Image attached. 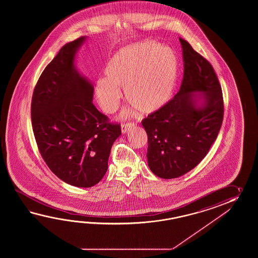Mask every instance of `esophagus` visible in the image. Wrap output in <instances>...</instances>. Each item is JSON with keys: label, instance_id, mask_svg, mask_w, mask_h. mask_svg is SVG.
Here are the masks:
<instances>
[{"label": "esophagus", "instance_id": "34e87169", "mask_svg": "<svg viewBox=\"0 0 258 258\" xmlns=\"http://www.w3.org/2000/svg\"><path fill=\"white\" fill-rule=\"evenodd\" d=\"M135 126V122H131V121H129V122H123V123H121V132L124 134V133H126L129 129H131L132 127Z\"/></svg>", "mask_w": 258, "mask_h": 258}]
</instances>
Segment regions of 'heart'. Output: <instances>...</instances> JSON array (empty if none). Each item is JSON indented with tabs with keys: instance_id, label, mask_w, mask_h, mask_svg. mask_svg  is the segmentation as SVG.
Masks as SVG:
<instances>
[{
	"instance_id": "b5f03b06",
	"label": "heart",
	"mask_w": 258,
	"mask_h": 258,
	"mask_svg": "<svg viewBox=\"0 0 258 258\" xmlns=\"http://www.w3.org/2000/svg\"><path fill=\"white\" fill-rule=\"evenodd\" d=\"M97 82L99 104L107 112L116 110L124 88L127 100L143 113L160 109L175 88L177 60L172 50L152 42L131 45L117 52Z\"/></svg>"
}]
</instances>
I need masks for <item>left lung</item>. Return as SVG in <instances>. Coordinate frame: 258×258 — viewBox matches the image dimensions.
<instances>
[{"label":"left lung","instance_id":"1","mask_svg":"<svg viewBox=\"0 0 258 258\" xmlns=\"http://www.w3.org/2000/svg\"><path fill=\"white\" fill-rule=\"evenodd\" d=\"M183 78L174 98L144 119L148 135V167L155 175L173 179L192 170L219 135L224 103L218 77L209 60L180 39ZM203 92L198 106L192 95Z\"/></svg>","mask_w":258,"mask_h":258}]
</instances>
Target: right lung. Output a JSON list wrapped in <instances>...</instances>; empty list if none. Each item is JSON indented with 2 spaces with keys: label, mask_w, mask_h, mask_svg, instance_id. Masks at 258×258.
<instances>
[{
  "label": "right lung",
  "mask_w": 258,
  "mask_h": 258,
  "mask_svg": "<svg viewBox=\"0 0 258 258\" xmlns=\"http://www.w3.org/2000/svg\"><path fill=\"white\" fill-rule=\"evenodd\" d=\"M85 37L66 44L40 75L31 100V121L39 153L61 181L91 187L108 170L120 123L96 109L93 85L74 64Z\"/></svg>",
  "instance_id": "add662e5"
}]
</instances>
